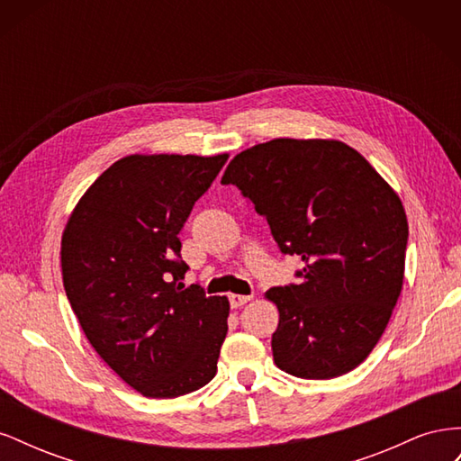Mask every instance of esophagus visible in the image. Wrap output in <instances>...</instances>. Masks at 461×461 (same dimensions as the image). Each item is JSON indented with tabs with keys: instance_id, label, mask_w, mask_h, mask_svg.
<instances>
[{
	"instance_id": "obj_1",
	"label": "esophagus",
	"mask_w": 461,
	"mask_h": 461,
	"mask_svg": "<svg viewBox=\"0 0 461 461\" xmlns=\"http://www.w3.org/2000/svg\"><path fill=\"white\" fill-rule=\"evenodd\" d=\"M252 300V296H244V294H229V303L230 308H242L244 303Z\"/></svg>"
}]
</instances>
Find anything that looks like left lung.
I'll use <instances>...</instances> for the list:
<instances>
[{
  "label": "left lung",
  "mask_w": 461,
  "mask_h": 461,
  "mask_svg": "<svg viewBox=\"0 0 461 461\" xmlns=\"http://www.w3.org/2000/svg\"><path fill=\"white\" fill-rule=\"evenodd\" d=\"M234 185L269 222L283 254L303 261L298 285L275 286L273 359L300 379L356 369L379 342L402 292L408 219L396 192L339 140H276L236 156Z\"/></svg>",
  "instance_id": "1"
}]
</instances>
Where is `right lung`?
<instances>
[{
    "mask_svg": "<svg viewBox=\"0 0 461 461\" xmlns=\"http://www.w3.org/2000/svg\"><path fill=\"white\" fill-rule=\"evenodd\" d=\"M229 159L129 156L95 178L61 240L63 285L86 339L146 398H176L217 373L229 300L180 283L185 222Z\"/></svg>",
    "mask_w": 461,
    "mask_h": 461,
    "instance_id": "add662e5",
    "label": "right lung"
}]
</instances>
